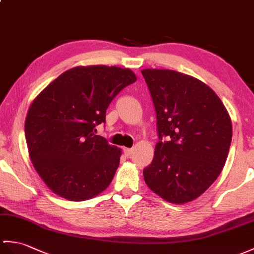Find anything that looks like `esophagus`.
<instances>
[{
    "label": "esophagus",
    "mask_w": 254,
    "mask_h": 254,
    "mask_svg": "<svg viewBox=\"0 0 254 254\" xmlns=\"http://www.w3.org/2000/svg\"><path fill=\"white\" fill-rule=\"evenodd\" d=\"M123 152H125V155H126L127 157H129V156L132 155L133 150H132L131 148H125V149H123Z\"/></svg>",
    "instance_id": "34e87169"
}]
</instances>
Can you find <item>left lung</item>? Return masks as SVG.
I'll list each match as a JSON object with an SVG mask.
<instances>
[{"label":"left lung","instance_id":"1","mask_svg":"<svg viewBox=\"0 0 254 254\" xmlns=\"http://www.w3.org/2000/svg\"><path fill=\"white\" fill-rule=\"evenodd\" d=\"M141 74L155 105L160 139L143 171L145 183L171 203L192 201L225 166L231 117L215 92L191 75L169 69H143Z\"/></svg>","mask_w":254,"mask_h":254}]
</instances>
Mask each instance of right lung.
Instances as JSON below:
<instances>
[{"label":"right lung","mask_w":254,"mask_h":254,"mask_svg":"<svg viewBox=\"0 0 254 254\" xmlns=\"http://www.w3.org/2000/svg\"><path fill=\"white\" fill-rule=\"evenodd\" d=\"M136 80L127 68L79 66L33 99L25 122L29 157L53 192L84 201L109 186L122 151L96 135L95 127L106 121L113 99Z\"/></svg>","instance_id":"obj_1"}]
</instances>
